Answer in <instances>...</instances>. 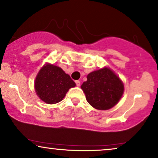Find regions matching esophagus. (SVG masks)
<instances>
[{"label": "esophagus", "instance_id": "obj_1", "mask_svg": "<svg viewBox=\"0 0 158 158\" xmlns=\"http://www.w3.org/2000/svg\"><path fill=\"white\" fill-rule=\"evenodd\" d=\"M75 83H76L77 86H80V85H81V82H80L79 81H75Z\"/></svg>", "mask_w": 158, "mask_h": 158}]
</instances>
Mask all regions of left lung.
<instances>
[{"label": "left lung", "instance_id": "obj_1", "mask_svg": "<svg viewBox=\"0 0 158 158\" xmlns=\"http://www.w3.org/2000/svg\"><path fill=\"white\" fill-rule=\"evenodd\" d=\"M81 89L87 102L97 110H106L113 107L119 102L124 86L119 77L109 68L94 71L87 76V81Z\"/></svg>", "mask_w": 158, "mask_h": 158}]
</instances>
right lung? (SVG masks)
<instances>
[{
	"instance_id": "right-lung-1",
	"label": "right lung",
	"mask_w": 158,
	"mask_h": 158,
	"mask_svg": "<svg viewBox=\"0 0 158 158\" xmlns=\"http://www.w3.org/2000/svg\"><path fill=\"white\" fill-rule=\"evenodd\" d=\"M75 83L60 67L46 64L39 71L35 82V89L42 101L52 104L61 102Z\"/></svg>"
}]
</instances>
